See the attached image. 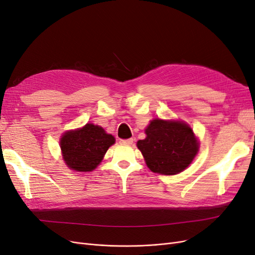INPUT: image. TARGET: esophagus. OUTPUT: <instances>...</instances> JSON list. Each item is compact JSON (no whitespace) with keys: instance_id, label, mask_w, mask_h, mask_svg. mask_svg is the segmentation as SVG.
<instances>
[{"instance_id":"obj_1","label":"esophagus","mask_w":255,"mask_h":255,"mask_svg":"<svg viewBox=\"0 0 255 255\" xmlns=\"http://www.w3.org/2000/svg\"><path fill=\"white\" fill-rule=\"evenodd\" d=\"M133 141H134L133 138H128V139H121V140H120V143L129 145V144H132V143H133Z\"/></svg>"}]
</instances>
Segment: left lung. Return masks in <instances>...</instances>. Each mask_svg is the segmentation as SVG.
I'll list each match as a JSON object with an SVG mask.
<instances>
[{
  "label": "left lung",
  "mask_w": 255,
  "mask_h": 255,
  "mask_svg": "<svg viewBox=\"0 0 255 255\" xmlns=\"http://www.w3.org/2000/svg\"><path fill=\"white\" fill-rule=\"evenodd\" d=\"M146 137L138 140L150 170L172 175L182 172L199 150L197 138L189 126L180 121L154 119L145 128Z\"/></svg>",
  "instance_id": "1"
}]
</instances>
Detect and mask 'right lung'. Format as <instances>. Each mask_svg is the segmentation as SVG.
<instances>
[{"label":"right lung","instance_id":"right-lung-1","mask_svg":"<svg viewBox=\"0 0 255 255\" xmlns=\"http://www.w3.org/2000/svg\"><path fill=\"white\" fill-rule=\"evenodd\" d=\"M115 137L99 126L87 123L84 128L67 132L60 139L65 163L75 171H91L101 163Z\"/></svg>","mask_w":255,"mask_h":255}]
</instances>
